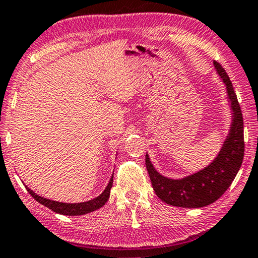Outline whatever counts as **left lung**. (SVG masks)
I'll list each match as a JSON object with an SVG mask.
<instances>
[{"mask_svg":"<svg viewBox=\"0 0 258 258\" xmlns=\"http://www.w3.org/2000/svg\"><path fill=\"white\" fill-rule=\"evenodd\" d=\"M214 66L227 87V95L233 110V122L221 151L213 162L199 172L182 179H170L157 172L145 155V165L157 197L175 207L199 208L219 199L236 177L243 162L244 137L243 117L237 96L228 74L218 61Z\"/></svg>","mask_w":258,"mask_h":258,"instance_id":"1","label":"left lung"}]
</instances>
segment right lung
<instances>
[{
	"mask_svg": "<svg viewBox=\"0 0 258 258\" xmlns=\"http://www.w3.org/2000/svg\"><path fill=\"white\" fill-rule=\"evenodd\" d=\"M113 186V175H111L109 182H108L107 187L104 188V191L100 194L99 197L94 198L93 200L86 201V203H79V204H65V203H58V201H53L50 199H46V198L39 197L38 194H36L31 189L28 188V192L31 194L33 199L36 201H38L39 204L44 205V206L50 208L55 213H59V214H64V215H83V214H87V213H91L93 211L99 210L101 208L104 204L107 203L108 199H109L110 196V188Z\"/></svg>",
	"mask_w": 258,
	"mask_h": 258,
	"instance_id": "obj_1",
	"label": "right lung"
}]
</instances>
